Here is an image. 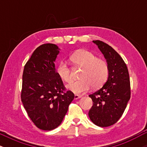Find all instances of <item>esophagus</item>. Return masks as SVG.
<instances>
[{"label":"esophagus","mask_w":147,"mask_h":147,"mask_svg":"<svg viewBox=\"0 0 147 147\" xmlns=\"http://www.w3.org/2000/svg\"><path fill=\"white\" fill-rule=\"evenodd\" d=\"M82 97V95H75V99H78L79 98Z\"/></svg>","instance_id":"esophagus-1"}]
</instances>
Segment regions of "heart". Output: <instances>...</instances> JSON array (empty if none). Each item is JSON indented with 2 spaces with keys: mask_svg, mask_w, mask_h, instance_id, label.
<instances>
[{
  "mask_svg": "<svg viewBox=\"0 0 147 147\" xmlns=\"http://www.w3.org/2000/svg\"><path fill=\"white\" fill-rule=\"evenodd\" d=\"M70 61L75 68H81L80 80L67 86L68 90L75 94L86 92L92 86L98 88L106 82L109 74L107 63L104 59L96 57L92 52L86 50H79L70 57ZM57 75L63 82L70 83L72 81V69L62 61L57 68Z\"/></svg>",
  "mask_w": 147,
  "mask_h": 147,
  "instance_id": "obj_1",
  "label": "heart"
}]
</instances>
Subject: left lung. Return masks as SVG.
<instances>
[{
	"instance_id": "1",
	"label": "left lung",
	"mask_w": 147,
	"mask_h": 147,
	"mask_svg": "<svg viewBox=\"0 0 147 147\" xmlns=\"http://www.w3.org/2000/svg\"><path fill=\"white\" fill-rule=\"evenodd\" d=\"M92 42L105 57L109 77L102 88L89 95L93 105L88 116L95 125L107 127L119 120L131 97L129 71L124 60L112 47L99 40Z\"/></svg>"
}]
</instances>
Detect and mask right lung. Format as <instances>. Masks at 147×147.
<instances>
[{"label":"right lung","mask_w":147,"mask_h":147,"mask_svg":"<svg viewBox=\"0 0 147 147\" xmlns=\"http://www.w3.org/2000/svg\"><path fill=\"white\" fill-rule=\"evenodd\" d=\"M59 50L52 43L40 45L23 70L21 101L34 124L44 131L60 125L75 97L71 91L64 92L56 71L55 61Z\"/></svg>","instance_id":"right-lung-1"}]
</instances>
